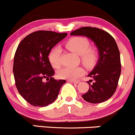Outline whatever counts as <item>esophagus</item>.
<instances>
[{"mask_svg": "<svg viewBox=\"0 0 135 135\" xmlns=\"http://www.w3.org/2000/svg\"><path fill=\"white\" fill-rule=\"evenodd\" d=\"M68 82L71 83H75V84H78L79 83V81H77V80H68Z\"/></svg>", "mask_w": 135, "mask_h": 135, "instance_id": "esophagus-1", "label": "esophagus"}]
</instances>
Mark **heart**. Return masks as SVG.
<instances>
[{
  "mask_svg": "<svg viewBox=\"0 0 135 135\" xmlns=\"http://www.w3.org/2000/svg\"><path fill=\"white\" fill-rule=\"evenodd\" d=\"M66 47L70 51L81 56L83 63L86 66H90L94 63L97 58V52L94 49H89V42L86 38L75 37L70 38L66 43ZM49 61L53 68H58L61 66V50L56 47L49 55ZM84 70L81 67H64L58 71L60 78L74 80L82 75Z\"/></svg>",
  "mask_w": 135,
  "mask_h": 135,
  "instance_id": "b5f03b06",
  "label": "heart"
}]
</instances>
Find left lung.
<instances>
[{
    "instance_id": "left-lung-1",
    "label": "left lung",
    "mask_w": 135,
    "mask_h": 135,
    "mask_svg": "<svg viewBox=\"0 0 135 135\" xmlns=\"http://www.w3.org/2000/svg\"><path fill=\"white\" fill-rule=\"evenodd\" d=\"M71 35L83 36L91 40L98 51V60L88 77L89 89L82 95L85 101L97 104L111 98L114 94L121 74L120 53L114 38L108 32L91 27H83L71 33Z\"/></svg>"
}]
</instances>
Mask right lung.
I'll use <instances>...</instances> for the list:
<instances>
[{"instance_id": "1", "label": "right lung", "mask_w": 135, "mask_h": 135, "mask_svg": "<svg viewBox=\"0 0 135 135\" xmlns=\"http://www.w3.org/2000/svg\"><path fill=\"white\" fill-rule=\"evenodd\" d=\"M67 35L38 31L28 35L18 45L13 66L14 79L20 94L30 104L49 106L56 100L61 86L66 83L53 78L54 71L48 56ZM44 78L49 81L44 82Z\"/></svg>"}]
</instances>
